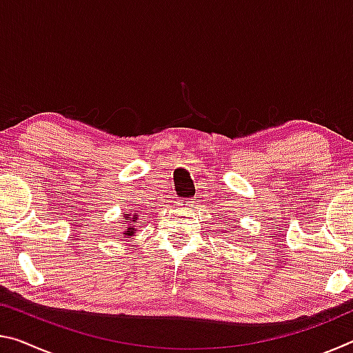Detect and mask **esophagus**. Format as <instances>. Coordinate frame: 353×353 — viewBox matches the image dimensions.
<instances>
[{"mask_svg": "<svg viewBox=\"0 0 353 353\" xmlns=\"http://www.w3.org/2000/svg\"><path fill=\"white\" fill-rule=\"evenodd\" d=\"M193 204H194V201H191V199H182V201H179L177 202V207L179 208H190V207H193Z\"/></svg>", "mask_w": 353, "mask_h": 353, "instance_id": "esophagus-1", "label": "esophagus"}]
</instances>
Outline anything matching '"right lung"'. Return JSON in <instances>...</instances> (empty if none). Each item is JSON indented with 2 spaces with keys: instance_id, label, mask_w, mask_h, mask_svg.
I'll return each instance as SVG.
<instances>
[{
  "instance_id": "obj_1",
  "label": "right lung",
  "mask_w": 353,
  "mask_h": 353,
  "mask_svg": "<svg viewBox=\"0 0 353 353\" xmlns=\"http://www.w3.org/2000/svg\"><path fill=\"white\" fill-rule=\"evenodd\" d=\"M121 219H123V224H128L126 225V230L123 232V236L124 238H130V236H134V234H135V223L137 221H139V213H130V212H128V213H123V216H121Z\"/></svg>"
}]
</instances>
